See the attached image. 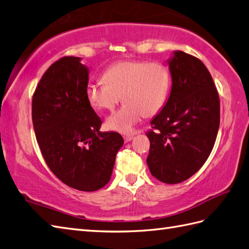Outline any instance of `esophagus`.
<instances>
[{"label":"esophagus","mask_w":249,"mask_h":249,"mask_svg":"<svg viewBox=\"0 0 249 249\" xmlns=\"http://www.w3.org/2000/svg\"><path fill=\"white\" fill-rule=\"evenodd\" d=\"M123 138H124L125 143H127V142H129V141L132 140V138H134V135H127V136H124Z\"/></svg>","instance_id":"obj_1"}]
</instances>
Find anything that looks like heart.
<instances>
[{"label":"heart","instance_id":"b5f03b06","mask_svg":"<svg viewBox=\"0 0 249 249\" xmlns=\"http://www.w3.org/2000/svg\"><path fill=\"white\" fill-rule=\"evenodd\" d=\"M103 79L87 85V100L97 110L111 111L122 96L123 107L106 121L108 129L122 134H130L145 115L153 117L164 107L172 83L164 63L141 59L113 63Z\"/></svg>","mask_w":249,"mask_h":249}]
</instances>
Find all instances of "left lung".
Returning a JSON list of instances; mask_svg holds the SVG:
<instances>
[{
  "label": "left lung",
  "mask_w": 249,
  "mask_h": 249,
  "mask_svg": "<svg viewBox=\"0 0 249 249\" xmlns=\"http://www.w3.org/2000/svg\"><path fill=\"white\" fill-rule=\"evenodd\" d=\"M169 65L171 94L146 132V162L154 177L173 184L195 174L209 157L219 127V97L197 57L176 51Z\"/></svg>",
  "instance_id": "left-lung-1"
}]
</instances>
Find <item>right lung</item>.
I'll use <instances>...</instances> for the list:
<instances>
[{
  "instance_id": "obj_1",
  "label": "right lung",
  "mask_w": 249,
  "mask_h": 249,
  "mask_svg": "<svg viewBox=\"0 0 249 249\" xmlns=\"http://www.w3.org/2000/svg\"><path fill=\"white\" fill-rule=\"evenodd\" d=\"M89 70L66 56L42 75L33 94L32 119L40 151L54 175L70 188L100 190L110 180L124 140L101 132L102 120L86 96Z\"/></svg>"
}]
</instances>
